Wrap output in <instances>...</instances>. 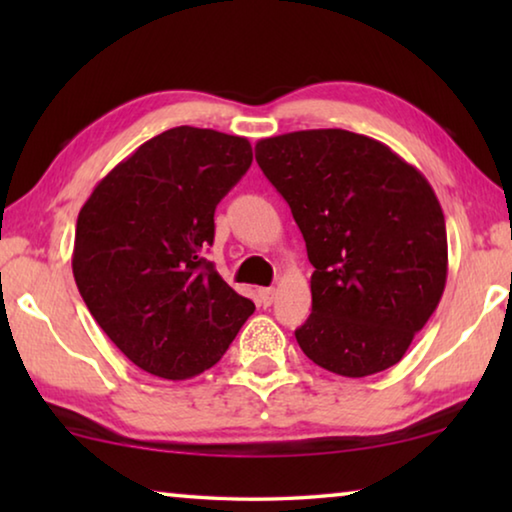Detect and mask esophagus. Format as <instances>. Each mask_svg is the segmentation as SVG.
<instances>
[{
  "label": "esophagus",
  "mask_w": 512,
  "mask_h": 512,
  "mask_svg": "<svg viewBox=\"0 0 512 512\" xmlns=\"http://www.w3.org/2000/svg\"><path fill=\"white\" fill-rule=\"evenodd\" d=\"M259 302H262L264 307H271L273 300H275V289L273 287H266V289H259Z\"/></svg>",
  "instance_id": "obj_1"
}]
</instances>
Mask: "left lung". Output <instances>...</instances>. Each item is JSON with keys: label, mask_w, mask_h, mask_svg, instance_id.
I'll return each mask as SVG.
<instances>
[{"label": "left lung", "mask_w": 512, "mask_h": 512, "mask_svg": "<svg viewBox=\"0 0 512 512\" xmlns=\"http://www.w3.org/2000/svg\"><path fill=\"white\" fill-rule=\"evenodd\" d=\"M305 237L311 314L296 341L320 368L395 366L447 282L445 216L427 178L372 137L318 128L255 144Z\"/></svg>", "instance_id": "1"}]
</instances>
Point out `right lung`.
Wrapping results in <instances>:
<instances>
[{"label": "right lung", "instance_id": "right-lung-1", "mask_svg": "<svg viewBox=\"0 0 512 512\" xmlns=\"http://www.w3.org/2000/svg\"><path fill=\"white\" fill-rule=\"evenodd\" d=\"M250 162L246 137L178 126L119 162L81 207L76 287L110 341L155 377L212 368L255 311L203 257L216 205Z\"/></svg>", "mask_w": 512, "mask_h": 512}]
</instances>
